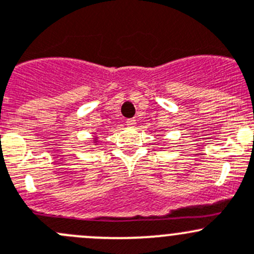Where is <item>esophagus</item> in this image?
<instances>
[{
	"instance_id": "1",
	"label": "esophagus",
	"mask_w": 254,
	"mask_h": 254,
	"mask_svg": "<svg viewBox=\"0 0 254 254\" xmlns=\"http://www.w3.org/2000/svg\"><path fill=\"white\" fill-rule=\"evenodd\" d=\"M126 125L128 126V127H133L136 125V120L134 118H128V120L126 121Z\"/></svg>"
}]
</instances>
